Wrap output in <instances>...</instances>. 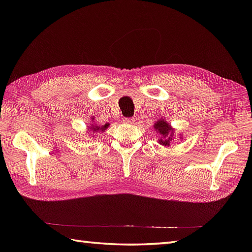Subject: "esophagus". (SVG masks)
Returning a JSON list of instances; mask_svg holds the SVG:
<instances>
[{"mask_svg":"<svg viewBox=\"0 0 252 252\" xmlns=\"http://www.w3.org/2000/svg\"><path fill=\"white\" fill-rule=\"evenodd\" d=\"M122 121H123V123H127V125H132V123L135 121V119H134V118H123Z\"/></svg>","mask_w":252,"mask_h":252,"instance_id":"obj_1","label":"esophagus"}]
</instances>
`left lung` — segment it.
Returning a JSON list of instances; mask_svg holds the SVG:
<instances>
[{"instance_id":"obj_1","label":"left lung","mask_w":252,"mask_h":252,"mask_svg":"<svg viewBox=\"0 0 252 252\" xmlns=\"http://www.w3.org/2000/svg\"><path fill=\"white\" fill-rule=\"evenodd\" d=\"M155 130L157 131L158 134L160 135L158 143L161 144L163 146H170V143L173 141L174 137V130L172 129L167 121H164L163 119L158 120L156 123H155Z\"/></svg>"}]
</instances>
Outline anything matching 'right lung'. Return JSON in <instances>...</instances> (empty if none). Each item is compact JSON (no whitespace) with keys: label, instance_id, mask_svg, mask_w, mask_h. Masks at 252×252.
Listing matches in <instances>:
<instances>
[{"label":"right lung","instance_id":"add662e5","mask_svg":"<svg viewBox=\"0 0 252 252\" xmlns=\"http://www.w3.org/2000/svg\"><path fill=\"white\" fill-rule=\"evenodd\" d=\"M92 119L94 120V118H92ZM108 126H109V123H106V125H104V126H97V123H96V125H95V123H93V125L89 126V131H92L93 135L94 134H98V133L105 132V130Z\"/></svg>","mask_w":252,"mask_h":252}]
</instances>
